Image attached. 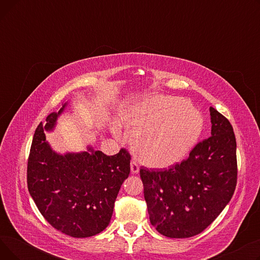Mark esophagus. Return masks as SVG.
<instances>
[{"instance_id":"34e87169","label":"esophagus","mask_w":260,"mask_h":260,"mask_svg":"<svg viewBox=\"0 0 260 260\" xmlns=\"http://www.w3.org/2000/svg\"><path fill=\"white\" fill-rule=\"evenodd\" d=\"M131 171L133 174L139 173V165L136 160H132V162H131Z\"/></svg>"}]
</instances>
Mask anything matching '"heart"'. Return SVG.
<instances>
[{
  "mask_svg": "<svg viewBox=\"0 0 260 260\" xmlns=\"http://www.w3.org/2000/svg\"><path fill=\"white\" fill-rule=\"evenodd\" d=\"M127 122L139 159L157 169L182 160L202 129V117L192 103L166 95L133 106Z\"/></svg>",
  "mask_w": 260,
  "mask_h": 260,
  "instance_id": "heart-1",
  "label": "heart"
}]
</instances>
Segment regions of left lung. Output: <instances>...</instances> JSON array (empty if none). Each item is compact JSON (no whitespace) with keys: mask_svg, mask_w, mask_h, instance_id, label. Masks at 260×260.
<instances>
[{"mask_svg":"<svg viewBox=\"0 0 260 260\" xmlns=\"http://www.w3.org/2000/svg\"><path fill=\"white\" fill-rule=\"evenodd\" d=\"M212 131L169 170L140 169L149 221L160 234H200L230 202L237 183L236 138L230 121L210 107Z\"/></svg>","mask_w":260,"mask_h":260,"instance_id":"left-lung-1","label":"left lung"}]
</instances>
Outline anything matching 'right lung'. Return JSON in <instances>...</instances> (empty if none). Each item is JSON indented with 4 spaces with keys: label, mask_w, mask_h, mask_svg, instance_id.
<instances>
[{
    "label": "right lung",
    "mask_w": 260,
    "mask_h": 260,
    "mask_svg": "<svg viewBox=\"0 0 260 260\" xmlns=\"http://www.w3.org/2000/svg\"><path fill=\"white\" fill-rule=\"evenodd\" d=\"M38 125L27 162V186L40 213L61 233L75 238L99 234L111 221L119 189L131 172L125 148L114 156L88 146L86 152L52 151L44 131H52L64 111Z\"/></svg>",
    "instance_id": "1"
}]
</instances>
